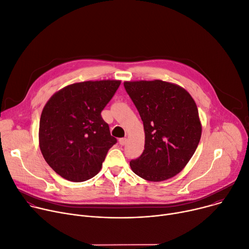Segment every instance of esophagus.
I'll list each match as a JSON object with an SVG mask.
<instances>
[{"mask_svg": "<svg viewBox=\"0 0 249 249\" xmlns=\"http://www.w3.org/2000/svg\"><path fill=\"white\" fill-rule=\"evenodd\" d=\"M126 143H127V138H120V139H119V144H120V145L124 146Z\"/></svg>", "mask_w": 249, "mask_h": 249, "instance_id": "obj_1", "label": "esophagus"}]
</instances>
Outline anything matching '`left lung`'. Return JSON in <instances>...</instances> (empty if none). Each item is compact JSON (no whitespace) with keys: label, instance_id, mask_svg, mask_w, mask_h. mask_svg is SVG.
<instances>
[{"label":"left lung","instance_id":"left-lung-1","mask_svg":"<svg viewBox=\"0 0 249 249\" xmlns=\"http://www.w3.org/2000/svg\"><path fill=\"white\" fill-rule=\"evenodd\" d=\"M145 131L144 151L130 161L132 171L148 181L178 174L193 156L201 137L197 106L190 94L161 80L125 82Z\"/></svg>","mask_w":249,"mask_h":249}]
</instances>
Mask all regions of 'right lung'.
Here are the masks:
<instances>
[{
    "instance_id": "1",
    "label": "right lung",
    "mask_w": 249,
    "mask_h": 249,
    "mask_svg": "<svg viewBox=\"0 0 249 249\" xmlns=\"http://www.w3.org/2000/svg\"><path fill=\"white\" fill-rule=\"evenodd\" d=\"M120 81L76 83L54 94L40 119V149L46 162L63 178L82 182L102 167L109 149L117 143L101 112Z\"/></svg>"
}]
</instances>
